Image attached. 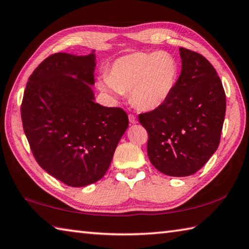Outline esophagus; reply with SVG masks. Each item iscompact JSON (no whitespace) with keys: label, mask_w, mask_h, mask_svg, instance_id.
Returning <instances> with one entry per match:
<instances>
[{"label":"esophagus","mask_w":249,"mask_h":249,"mask_svg":"<svg viewBox=\"0 0 249 249\" xmlns=\"http://www.w3.org/2000/svg\"><path fill=\"white\" fill-rule=\"evenodd\" d=\"M128 119H129V122H130L131 124H136V123H137V118H136V115L129 114V115H128Z\"/></svg>","instance_id":"1"}]
</instances>
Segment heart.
<instances>
[{
	"label": "heart",
	"mask_w": 249,
	"mask_h": 249,
	"mask_svg": "<svg viewBox=\"0 0 249 249\" xmlns=\"http://www.w3.org/2000/svg\"><path fill=\"white\" fill-rule=\"evenodd\" d=\"M179 67L175 57L166 52H136L118 58L108 75L99 81L100 90L118 99L125 91L142 110H154L172 95L178 80Z\"/></svg>",
	"instance_id": "1"
}]
</instances>
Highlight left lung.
<instances>
[{
    "label": "left lung",
    "instance_id": "obj_1",
    "mask_svg": "<svg viewBox=\"0 0 249 249\" xmlns=\"http://www.w3.org/2000/svg\"><path fill=\"white\" fill-rule=\"evenodd\" d=\"M181 73L164 104L139 115L149 134L148 157L167 176L201 169L220 142L226 94L215 68L198 53L180 47Z\"/></svg>",
    "mask_w": 249,
    "mask_h": 249
}]
</instances>
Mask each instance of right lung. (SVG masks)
<instances>
[{
  "mask_svg": "<svg viewBox=\"0 0 249 249\" xmlns=\"http://www.w3.org/2000/svg\"><path fill=\"white\" fill-rule=\"evenodd\" d=\"M96 55L58 53L29 77L21 104L24 134L38 165L70 187L97 182L128 127L120 108L95 102Z\"/></svg>",
  "mask_w": 249,
  "mask_h": 249,
  "instance_id": "1",
  "label": "right lung"
}]
</instances>
